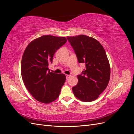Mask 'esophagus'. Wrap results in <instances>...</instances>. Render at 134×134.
<instances>
[{"mask_svg":"<svg viewBox=\"0 0 134 134\" xmlns=\"http://www.w3.org/2000/svg\"><path fill=\"white\" fill-rule=\"evenodd\" d=\"M70 77V75H68V74H66V79H69Z\"/></svg>","mask_w":134,"mask_h":134,"instance_id":"34e87169","label":"esophagus"}]
</instances>
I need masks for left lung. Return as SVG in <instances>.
<instances>
[{
	"mask_svg": "<svg viewBox=\"0 0 134 134\" xmlns=\"http://www.w3.org/2000/svg\"><path fill=\"white\" fill-rule=\"evenodd\" d=\"M67 39L79 63L86 65L78 83L72 87L74 96L83 102H92L98 98L106 88L110 78L111 68L103 47L97 40L80 35Z\"/></svg>",
	"mask_w": 134,
	"mask_h": 134,
	"instance_id": "left-lung-1",
	"label": "left lung"
}]
</instances>
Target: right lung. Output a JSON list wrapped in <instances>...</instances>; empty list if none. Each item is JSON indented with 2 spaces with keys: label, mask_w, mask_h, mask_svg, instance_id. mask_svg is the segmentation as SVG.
Segmentation results:
<instances>
[{
  "label": "right lung",
  "mask_w": 134,
  "mask_h": 134,
  "mask_svg": "<svg viewBox=\"0 0 134 134\" xmlns=\"http://www.w3.org/2000/svg\"><path fill=\"white\" fill-rule=\"evenodd\" d=\"M66 41L65 37L44 35L32 41L23 52L21 67L23 83L40 102H54L65 82V75L50 72L48 65L52 63L55 52Z\"/></svg>",
  "instance_id": "add662e5"
}]
</instances>
